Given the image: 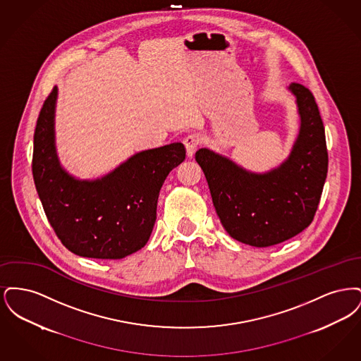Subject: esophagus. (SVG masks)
<instances>
[{"label": "esophagus", "mask_w": 361, "mask_h": 361, "mask_svg": "<svg viewBox=\"0 0 361 361\" xmlns=\"http://www.w3.org/2000/svg\"><path fill=\"white\" fill-rule=\"evenodd\" d=\"M200 142H202V139H200L199 135H196V134H190V135H188V137L183 140V143H184V146H185V150H187V155H188L189 158L195 154V152L197 150Z\"/></svg>", "instance_id": "esophagus-1"}]
</instances>
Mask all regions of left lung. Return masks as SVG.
I'll return each mask as SVG.
<instances>
[{
	"instance_id": "left-lung-1",
	"label": "left lung",
	"mask_w": 361,
	"mask_h": 361,
	"mask_svg": "<svg viewBox=\"0 0 361 361\" xmlns=\"http://www.w3.org/2000/svg\"><path fill=\"white\" fill-rule=\"evenodd\" d=\"M300 128L288 158L276 169L253 173L208 149L196 152L216 214L230 237L267 247L302 233L314 219L327 174L325 128L306 86H288Z\"/></svg>"
}]
</instances>
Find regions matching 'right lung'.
Wrapping results in <instances>:
<instances>
[{
    "mask_svg": "<svg viewBox=\"0 0 361 361\" xmlns=\"http://www.w3.org/2000/svg\"><path fill=\"white\" fill-rule=\"evenodd\" d=\"M58 87L43 104L34 135L32 174L46 216L56 237L81 257L119 259L142 249L157 219L159 190L185 159L183 143L140 152L97 180H77L55 150Z\"/></svg>",
    "mask_w": 361,
    "mask_h": 361,
    "instance_id": "obj_1",
    "label": "right lung"
}]
</instances>
